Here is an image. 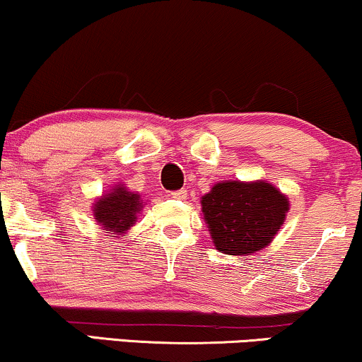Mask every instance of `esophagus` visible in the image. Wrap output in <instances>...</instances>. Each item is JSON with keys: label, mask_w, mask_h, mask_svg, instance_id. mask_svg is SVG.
I'll use <instances>...</instances> for the list:
<instances>
[{"label": "esophagus", "mask_w": 362, "mask_h": 362, "mask_svg": "<svg viewBox=\"0 0 362 362\" xmlns=\"http://www.w3.org/2000/svg\"><path fill=\"white\" fill-rule=\"evenodd\" d=\"M168 197L177 199V200H185L187 199V190H177V192H170Z\"/></svg>", "instance_id": "1"}]
</instances>
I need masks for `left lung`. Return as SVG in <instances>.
Segmentation results:
<instances>
[{
    "instance_id": "left-lung-1",
    "label": "left lung",
    "mask_w": 362,
    "mask_h": 362,
    "mask_svg": "<svg viewBox=\"0 0 362 362\" xmlns=\"http://www.w3.org/2000/svg\"><path fill=\"white\" fill-rule=\"evenodd\" d=\"M216 250L247 256L275 239L290 211V200L264 180H223L200 199Z\"/></svg>"
}]
</instances>
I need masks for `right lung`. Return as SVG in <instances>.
I'll use <instances>...</instances> for the list:
<instances>
[{"instance_id": "obj_1", "label": "right lung", "mask_w": 362, "mask_h": 362, "mask_svg": "<svg viewBox=\"0 0 362 362\" xmlns=\"http://www.w3.org/2000/svg\"><path fill=\"white\" fill-rule=\"evenodd\" d=\"M145 207L141 195L134 194L124 184L115 185L93 204L95 223L115 238H121L136 223L138 214Z\"/></svg>"}]
</instances>
